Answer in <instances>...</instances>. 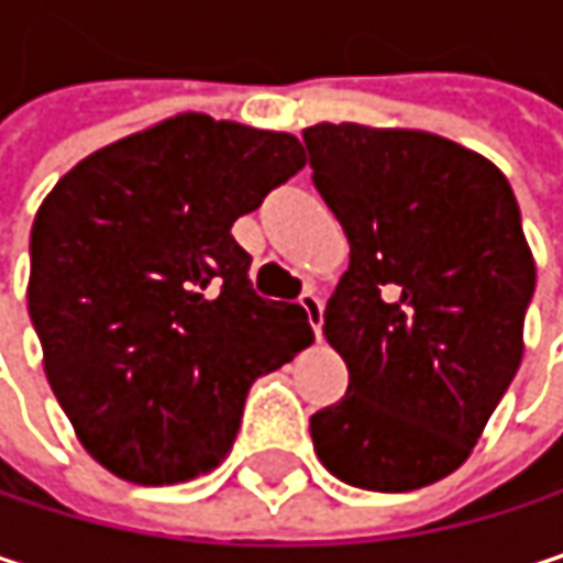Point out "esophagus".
I'll list each match as a JSON object with an SVG mask.
<instances>
[{
    "label": "esophagus",
    "mask_w": 563,
    "mask_h": 563,
    "mask_svg": "<svg viewBox=\"0 0 563 563\" xmlns=\"http://www.w3.org/2000/svg\"><path fill=\"white\" fill-rule=\"evenodd\" d=\"M299 306L306 309V316H309V325H312V332H316V338H322V312H325V306H322L319 292L306 289V292L299 296Z\"/></svg>",
    "instance_id": "obj_1"
}]
</instances>
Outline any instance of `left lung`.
<instances>
[{
  "label": "left lung",
  "instance_id": "obj_1",
  "mask_svg": "<svg viewBox=\"0 0 563 563\" xmlns=\"http://www.w3.org/2000/svg\"><path fill=\"white\" fill-rule=\"evenodd\" d=\"M312 179L351 261L325 309L347 393L316 412L338 481L406 493L454 474L526 351L536 257L509 179L484 154L419 129H302Z\"/></svg>",
  "mask_w": 563,
  "mask_h": 563
}]
</instances>
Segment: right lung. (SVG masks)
I'll return each mask as SVG.
<instances>
[{
    "mask_svg": "<svg viewBox=\"0 0 563 563\" xmlns=\"http://www.w3.org/2000/svg\"><path fill=\"white\" fill-rule=\"evenodd\" d=\"M306 167L296 134L179 112L57 179L31 225L27 316L79 444L141 486L229 457L251 384L312 329L261 299L231 225Z\"/></svg>",
    "mask_w": 563,
    "mask_h": 563,
    "instance_id": "obj_1",
    "label": "right lung"
}]
</instances>
